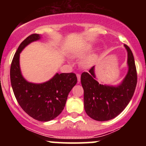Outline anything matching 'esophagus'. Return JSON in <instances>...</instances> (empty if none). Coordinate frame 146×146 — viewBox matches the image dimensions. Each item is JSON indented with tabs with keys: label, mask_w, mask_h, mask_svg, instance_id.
I'll return each instance as SVG.
<instances>
[{
	"label": "esophagus",
	"mask_w": 146,
	"mask_h": 146,
	"mask_svg": "<svg viewBox=\"0 0 146 146\" xmlns=\"http://www.w3.org/2000/svg\"><path fill=\"white\" fill-rule=\"evenodd\" d=\"M77 78H78V82L80 81V74H79V73H78L77 74Z\"/></svg>",
	"instance_id": "34e87169"
}]
</instances>
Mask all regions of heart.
<instances>
[{"label":"heart","instance_id":"1","mask_svg":"<svg viewBox=\"0 0 146 146\" xmlns=\"http://www.w3.org/2000/svg\"><path fill=\"white\" fill-rule=\"evenodd\" d=\"M92 48V45L90 44L83 46L82 48H79L75 51L74 56L77 58H82V57L85 56L89 51H90ZM97 59H98V54H95V53H92V54H90L89 55L84 57L80 62V64L84 68H90L94 66V64L97 61Z\"/></svg>","mask_w":146,"mask_h":146}]
</instances>
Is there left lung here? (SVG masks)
Wrapping results in <instances>:
<instances>
[{"instance_id": "obj_1", "label": "left lung", "mask_w": 146, "mask_h": 146, "mask_svg": "<svg viewBox=\"0 0 146 146\" xmlns=\"http://www.w3.org/2000/svg\"><path fill=\"white\" fill-rule=\"evenodd\" d=\"M128 73L117 86L102 85L96 80L95 66L82 73L80 81L84 90V107L90 117L99 121H109L119 115L129 103L137 83V73L133 53L127 45Z\"/></svg>"}]
</instances>
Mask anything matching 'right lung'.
<instances>
[{"mask_svg":"<svg viewBox=\"0 0 146 146\" xmlns=\"http://www.w3.org/2000/svg\"><path fill=\"white\" fill-rule=\"evenodd\" d=\"M40 39V35L33 34L19 46L10 66V81L22 109L36 120L48 121L62 112L68 95L78 80L73 73H56L52 78L43 83H32L24 78L20 70V54L28 44Z\"/></svg>","mask_w":146,"mask_h":146,"instance_id":"obj_1","label":"right lung"}]
</instances>
